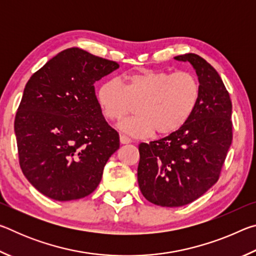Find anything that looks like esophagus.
Here are the masks:
<instances>
[{
	"label": "esophagus",
	"mask_w": 256,
	"mask_h": 256,
	"mask_svg": "<svg viewBox=\"0 0 256 256\" xmlns=\"http://www.w3.org/2000/svg\"><path fill=\"white\" fill-rule=\"evenodd\" d=\"M120 144H131L132 140L128 136H124V134H120Z\"/></svg>",
	"instance_id": "esophagus-1"
}]
</instances>
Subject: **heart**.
Segmentation results:
<instances>
[{
	"label": "heart",
	"instance_id": "b5f03b06",
	"mask_svg": "<svg viewBox=\"0 0 256 256\" xmlns=\"http://www.w3.org/2000/svg\"><path fill=\"white\" fill-rule=\"evenodd\" d=\"M198 78L190 72L144 71L110 79L99 86L97 102L104 118L120 120L132 110L136 115L122 120L118 128L132 136L144 138L154 131L168 136L193 115L200 100Z\"/></svg>",
	"mask_w": 256,
	"mask_h": 256
}]
</instances>
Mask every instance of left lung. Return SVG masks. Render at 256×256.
I'll use <instances>...</instances> for the list:
<instances>
[{
    "label": "left lung",
    "instance_id": "left-lung-1",
    "mask_svg": "<svg viewBox=\"0 0 256 256\" xmlns=\"http://www.w3.org/2000/svg\"><path fill=\"white\" fill-rule=\"evenodd\" d=\"M174 58L190 62L196 70L200 100L178 131L140 144L138 166L141 193L167 208L188 204L216 183L232 140V100L218 72L196 54Z\"/></svg>",
    "mask_w": 256,
    "mask_h": 256
}]
</instances>
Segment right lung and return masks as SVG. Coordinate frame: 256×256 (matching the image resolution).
<instances>
[{
  "label": "right lung",
  "mask_w": 256,
  "mask_h": 256,
  "mask_svg": "<svg viewBox=\"0 0 256 256\" xmlns=\"http://www.w3.org/2000/svg\"><path fill=\"white\" fill-rule=\"evenodd\" d=\"M114 60L78 47L34 72L14 120L19 162L30 184L56 201L92 194L120 148L118 131L99 108L94 82L118 70Z\"/></svg>",
  "instance_id": "right-lung-1"
}]
</instances>
